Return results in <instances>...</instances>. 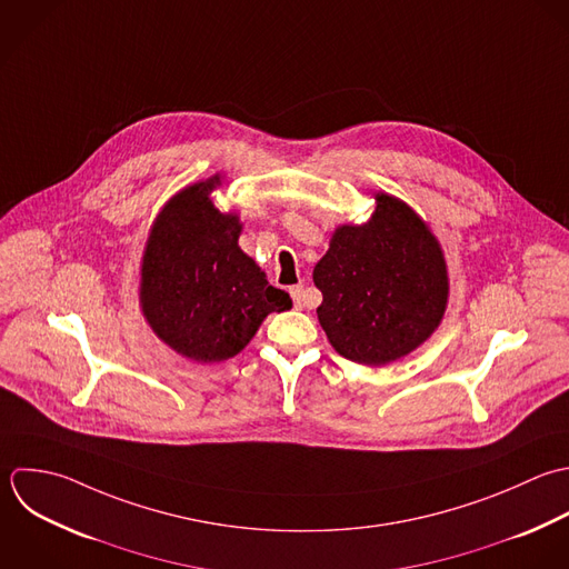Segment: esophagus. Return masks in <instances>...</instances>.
<instances>
[{"label": "esophagus", "mask_w": 569, "mask_h": 569, "mask_svg": "<svg viewBox=\"0 0 569 569\" xmlns=\"http://www.w3.org/2000/svg\"><path fill=\"white\" fill-rule=\"evenodd\" d=\"M290 297L295 301V308H301L303 306V286H292Z\"/></svg>", "instance_id": "1"}]
</instances>
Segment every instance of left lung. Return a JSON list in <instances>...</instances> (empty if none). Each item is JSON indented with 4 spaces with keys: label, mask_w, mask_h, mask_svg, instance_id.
<instances>
[{
    "label": "left lung",
    "mask_w": 569,
    "mask_h": 569,
    "mask_svg": "<svg viewBox=\"0 0 569 569\" xmlns=\"http://www.w3.org/2000/svg\"><path fill=\"white\" fill-rule=\"evenodd\" d=\"M317 308L332 348L357 363L383 366L421 346L448 303L443 252L399 199L377 194L363 226H341L315 266Z\"/></svg>",
    "instance_id": "1"
}]
</instances>
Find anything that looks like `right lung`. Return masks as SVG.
Masks as SVG:
<instances>
[{"label": "right lung", "instance_id": "right-lung-1", "mask_svg": "<svg viewBox=\"0 0 569 569\" xmlns=\"http://www.w3.org/2000/svg\"><path fill=\"white\" fill-rule=\"evenodd\" d=\"M219 179L188 186L159 212L143 252L141 308L161 341L194 361L239 355L270 312L292 308L239 248L241 223L210 201Z\"/></svg>", "mask_w": 569, "mask_h": 569}]
</instances>
